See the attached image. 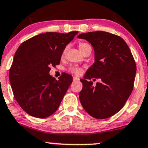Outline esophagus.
Instances as JSON below:
<instances>
[{"instance_id": "1", "label": "esophagus", "mask_w": 148, "mask_h": 148, "mask_svg": "<svg viewBox=\"0 0 148 148\" xmlns=\"http://www.w3.org/2000/svg\"><path fill=\"white\" fill-rule=\"evenodd\" d=\"M79 80V77H73V82H78Z\"/></svg>"}]
</instances>
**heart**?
Instances as JSON below:
<instances>
[{
    "instance_id": "1",
    "label": "heart",
    "mask_w": 148,
    "mask_h": 148,
    "mask_svg": "<svg viewBox=\"0 0 148 148\" xmlns=\"http://www.w3.org/2000/svg\"><path fill=\"white\" fill-rule=\"evenodd\" d=\"M90 46L88 45V43L86 42H80L79 44V49H80L82 52H84L85 50H86L88 48H90ZM66 51V49H65L63 51V54L65 53ZM69 71H70L71 73H72L73 74L75 75H81L82 73V69L79 67L77 66H71L69 68Z\"/></svg>"
}]
</instances>
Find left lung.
I'll use <instances>...</instances> for the list:
<instances>
[{
	"label": "left lung",
	"instance_id": "8db88e82",
	"mask_svg": "<svg viewBox=\"0 0 148 148\" xmlns=\"http://www.w3.org/2000/svg\"><path fill=\"white\" fill-rule=\"evenodd\" d=\"M78 38L89 42L95 50V62L81 79L79 100L92 117L103 119L117 113L132 93L136 66L130 49L123 38L98 31L81 34ZM100 79L95 87L87 79Z\"/></svg>",
	"mask_w": 148,
	"mask_h": 148
}]
</instances>
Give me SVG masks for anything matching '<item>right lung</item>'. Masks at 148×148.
<instances>
[{"instance_id": "obj_1", "label": "right lung", "mask_w": 148, "mask_h": 148, "mask_svg": "<svg viewBox=\"0 0 148 148\" xmlns=\"http://www.w3.org/2000/svg\"><path fill=\"white\" fill-rule=\"evenodd\" d=\"M78 32H47L23 42L10 69L9 77L14 98L24 111L46 118L57 110L73 77L63 73L56 80L49 74L60 64L62 53Z\"/></svg>"}]
</instances>
